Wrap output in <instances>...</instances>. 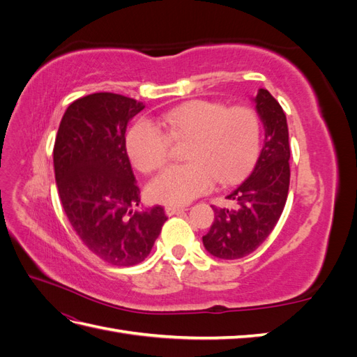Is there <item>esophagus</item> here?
I'll return each mask as SVG.
<instances>
[{"mask_svg": "<svg viewBox=\"0 0 357 357\" xmlns=\"http://www.w3.org/2000/svg\"><path fill=\"white\" fill-rule=\"evenodd\" d=\"M185 207H172V205H167L165 207V214L167 215H172V214H177L180 211H185Z\"/></svg>", "mask_w": 357, "mask_h": 357, "instance_id": "34e87169", "label": "esophagus"}]
</instances>
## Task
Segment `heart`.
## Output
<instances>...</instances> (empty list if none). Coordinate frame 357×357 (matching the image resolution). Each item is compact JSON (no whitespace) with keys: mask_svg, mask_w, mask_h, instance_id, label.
Here are the masks:
<instances>
[{"mask_svg":"<svg viewBox=\"0 0 357 357\" xmlns=\"http://www.w3.org/2000/svg\"><path fill=\"white\" fill-rule=\"evenodd\" d=\"M160 128L138 121L128 132L126 149L142 172H153L167 164L171 142L190 139L185 165H171L152 180L149 195L168 205L188 204L207 193L215 178L222 185L240 180L250 169L261 147V122L245 105L193 100L160 117Z\"/></svg>","mask_w":357,"mask_h":357,"instance_id":"1","label":"heart"}]
</instances>
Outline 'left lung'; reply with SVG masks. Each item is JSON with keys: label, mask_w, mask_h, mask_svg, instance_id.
Instances as JSON below:
<instances>
[{"label": "left lung", "mask_w": 357, "mask_h": 357, "mask_svg": "<svg viewBox=\"0 0 357 357\" xmlns=\"http://www.w3.org/2000/svg\"><path fill=\"white\" fill-rule=\"evenodd\" d=\"M256 109L265 126V142L253 172L231 195L234 208L215 207L214 223L202 236L207 250L220 259L255 252L273 232L287 201L290 147L286 114L266 89H259Z\"/></svg>", "instance_id": "8db88e82"}]
</instances>
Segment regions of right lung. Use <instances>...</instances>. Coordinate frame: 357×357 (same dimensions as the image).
<instances>
[{
	"mask_svg": "<svg viewBox=\"0 0 357 357\" xmlns=\"http://www.w3.org/2000/svg\"><path fill=\"white\" fill-rule=\"evenodd\" d=\"M144 109L128 96L98 92L70 104L53 147L63 211L83 244L104 262H143L167 215L137 210L139 189L126 153L128 122Z\"/></svg>",
	"mask_w": 357,
	"mask_h": 357,
	"instance_id": "add662e5",
	"label": "right lung"
}]
</instances>
